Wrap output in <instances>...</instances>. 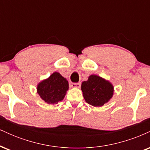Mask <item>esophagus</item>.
Masks as SVG:
<instances>
[{
	"instance_id": "34e87169",
	"label": "esophagus",
	"mask_w": 150,
	"mask_h": 150,
	"mask_svg": "<svg viewBox=\"0 0 150 150\" xmlns=\"http://www.w3.org/2000/svg\"><path fill=\"white\" fill-rule=\"evenodd\" d=\"M81 84L80 82H77V83H75V82H73V83H71V86L72 87H73V88H79V87H80Z\"/></svg>"
}]
</instances>
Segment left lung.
Wrapping results in <instances>:
<instances>
[{"instance_id":"obj_1","label":"left lung","mask_w":150,"mask_h":150,"mask_svg":"<svg viewBox=\"0 0 150 150\" xmlns=\"http://www.w3.org/2000/svg\"><path fill=\"white\" fill-rule=\"evenodd\" d=\"M86 102L94 106H102L112 97L113 87L107 80L96 75H90L81 85Z\"/></svg>"}]
</instances>
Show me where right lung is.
<instances>
[{
  "label": "right lung",
  "mask_w": 150,
  "mask_h": 150,
  "mask_svg": "<svg viewBox=\"0 0 150 150\" xmlns=\"http://www.w3.org/2000/svg\"><path fill=\"white\" fill-rule=\"evenodd\" d=\"M68 89V82L60 73L55 72L37 86V93L45 102L57 104L65 97Z\"/></svg>",
  "instance_id": "add662e5"
}]
</instances>
